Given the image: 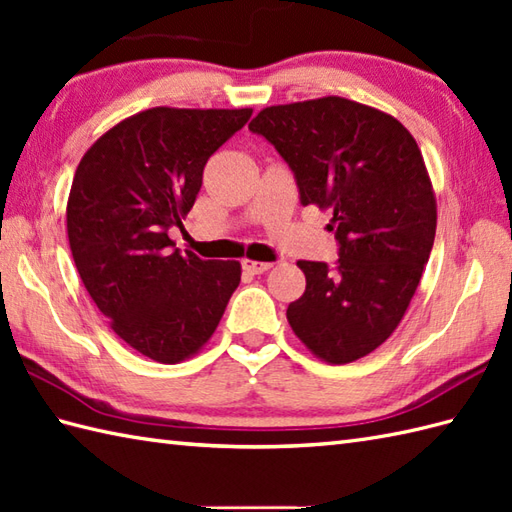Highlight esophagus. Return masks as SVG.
Wrapping results in <instances>:
<instances>
[{"label":"esophagus","mask_w":512,"mask_h":512,"mask_svg":"<svg viewBox=\"0 0 512 512\" xmlns=\"http://www.w3.org/2000/svg\"><path fill=\"white\" fill-rule=\"evenodd\" d=\"M270 266H273V264L255 262V259H242V268L250 275H262V273H266V270H270Z\"/></svg>","instance_id":"1"}]
</instances>
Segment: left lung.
I'll use <instances>...</instances> for the list:
<instances>
[{"mask_svg":"<svg viewBox=\"0 0 512 512\" xmlns=\"http://www.w3.org/2000/svg\"><path fill=\"white\" fill-rule=\"evenodd\" d=\"M248 129L295 171L301 204L332 211L339 264L299 259L306 292L286 317L330 365L383 345L405 317L436 239L438 204L409 129L343 96L264 107Z\"/></svg>","mask_w":512,"mask_h":512,"instance_id":"1","label":"left lung"}]
</instances>
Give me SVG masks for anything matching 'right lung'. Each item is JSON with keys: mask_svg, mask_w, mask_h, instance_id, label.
<instances>
[{"mask_svg": "<svg viewBox=\"0 0 512 512\" xmlns=\"http://www.w3.org/2000/svg\"><path fill=\"white\" fill-rule=\"evenodd\" d=\"M253 114L151 107L94 140L76 167L65 224L85 290L110 328L151 361L176 365L211 341L242 279L239 262L173 250L217 149Z\"/></svg>", "mask_w": 512, "mask_h": 512, "instance_id": "right-lung-1", "label": "right lung"}]
</instances>
